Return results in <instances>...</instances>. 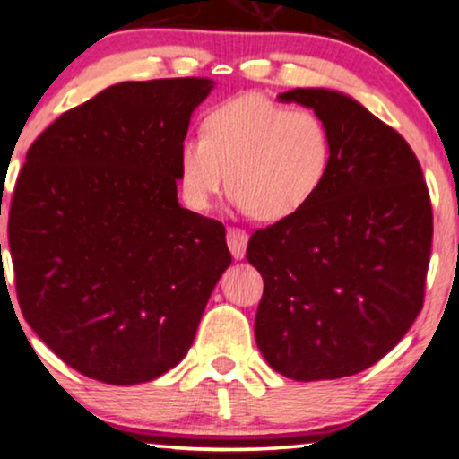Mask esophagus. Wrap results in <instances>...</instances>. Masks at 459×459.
Segmentation results:
<instances>
[{
	"mask_svg": "<svg viewBox=\"0 0 459 459\" xmlns=\"http://www.w3.org/2000/svg\"><path fill=\"white\" fill-rule=\"evenodd\" d=\"M226 241H229V247H230V254H233V258H243V254H246V246H247V233L243 229H237V226H230L229 230H226Z\"/></svg>",
	"mask_w": 459,
	"mask_h": 459,
	"instance_id": "34e87169",
	"label": "esophagus"
}]
</instances>
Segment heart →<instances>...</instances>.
Returning a JSON list of instances; mask_svg holds the SVG:
<instances>
[{"mask_svg": "<svg viewBox=\"0 0 459 459\" xmlns=\"http://www.w3.org/2000/svg\"><path fill=\"white\" fill-rule=\"evenodd\" d=\"M330 162L333 135L320 114L241 92L207 112L201 137L179 143L178 182L186 205L205 212L229 171L235 205L280 222L320 195Z\"/></svg>", "mask_w": 459, "mask_h": 459, "instance_id": "b5f03b06", "label": "heart"}]
</instances>
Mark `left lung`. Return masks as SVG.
<instances>
[{
	"label": "left lung",
	"mask_w": 459,
	"mask_h": 459,
	"mask_svg": "<svg viewBox=\"0 0 459 459\" xmlns=\"http://www.w3.org/2000/svg\"><path fill=\"white\" fill-rule=\"evenodd\" d=\"M333 135L320 195L258 229L246 258L263 275L254 334L266 362L297 381L341 379L379 362L420 316L432 203L404 137L351 97L294 89Z\"/></svg>",
	"instance_id": "obj_1"
}]
</instances>
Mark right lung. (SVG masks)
Listing matches in <instances>:
<instances>
[{"instance_id":"1","label":"right lung","mask_w":459,"mask_h":459,"mask_svg":"<svg viewBox=\"0 0 459 459\" xmlns=\"http://www.w3.org/2000/svg\"><path fill=\"white\" fill-rule=\"evenodd\" d=\"M207 78L120 82L27 150L8 243L22 317L67 367L152 381L193 345L230 264L218 220L178 203V150Z\"/></svg>"}]
</instances>
